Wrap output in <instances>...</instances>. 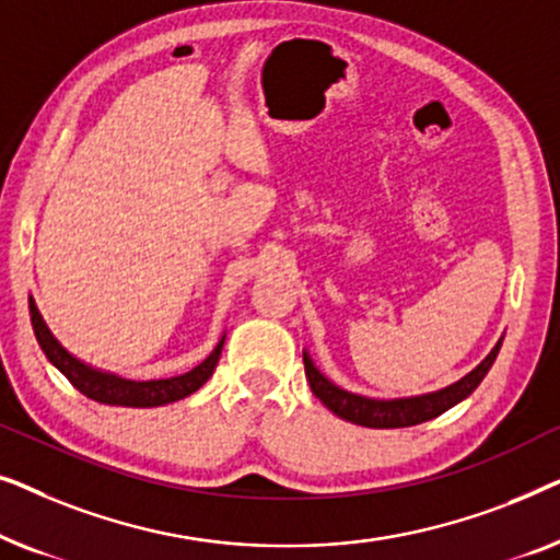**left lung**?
Returning a JSON list of instances; mask_svg holds the SVG:
<instances>
[{
	"label": "left lung",
	"instance_id": "8db88e82",
	"mask_svg": "<svg viewBox=\"0 0 560 560\" xmlns=\"http://www.w3.org/2000/svg\"><path fill=\"white\" fill-rule=\"evenodd\" d=\"M502 339L497 341V347L489 351L485 362L477 370H471L466 377H462L454 385L439 389V393L420 395V397H402V400H372V397H362L347 389L336 387L334 382H328L316 366H313L311 357L303 354L305 364V377L311 382L313 395L326 405L328 410L336 416L349 420V423L364 425V428H408L425 423V420L439 418L441 412L454 408L456 402H462L464 397H469L474 389L479 387V382L485 380L489 366L494 364L497 354H500Z\"/></svg>",
	"mask_w": 560,
	"mask_h": 560
}]
</instances>
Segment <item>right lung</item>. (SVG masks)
I'll list each match as a JSON object with an SVG mask.
<instances>
[{
	"mask_svg": "<svg viewBox=\"0 0 560 560\" xmlns=\"http://www.w3.org/2000/svg\"><path fill=\"white\" fill-rule=\"evenodd\" d=\"M30 320H33V331L37 336L40 349L45 351V357L50 359L52 366H58V370L66 374V380L71 382L79 393H83L96 402L125 405V408H155V405L183 400V397L196 393V389L211 377L213 370H217L221 347H224V339H221L217 343V349H213L201 364L194 366V370L186 374H178V377L132 382V380L114 377V374L91 370V366L68 354V351L56 341V336L50 334V328L45 326V320L40 316V311H37L33 298H30Z\"/></svg>",
	"mask_w": 560,
	"mask_h": 560,
	"instance_id": "1",
	"label": "right lung"
}]
</instances>
